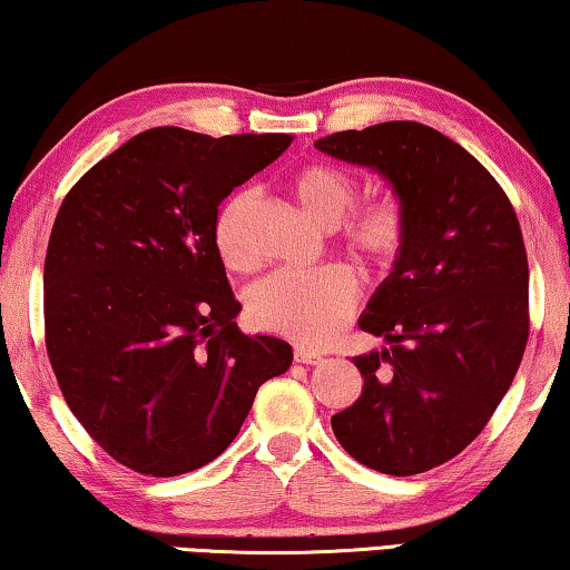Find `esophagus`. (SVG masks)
Returning a JSON list of instances; mask_svg holds the SVG:
<instances>
[{"label":"esophagus","mask_w":570,"mask_h":570,"mask_svg":"<svg viewBox=\"0 0 570 570\" xmlns=\"http://www.w3.org/2000/svg\"><path fill=\"white\" fill-rule=\"evenodd\" d=\"M321 358H323V354L313 352V348L295 346V362H301V364H315V362H321Z\"/></svg>","instance_id":"obj_1"}]
</instances>
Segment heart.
Masks as SVG:
<instances>
[{
    "mask_svg": "<svg viewBox=\"0 0 570 570\" xmlns=\"http://www.w3.org/2000/svg\"><path fill=\"white\" fill-rule=\"evenodd\" d=\"M291 194L315 224L334 229L356 200V180L336 165L313 163L291 175ZM252 208L249 190L234 194L214 216V244L226 267H249L244 222ZM407 242V212L395 196H382L358 208L346 224L344 244L370 269H390ZM356 303V279L346 267L331 265L315 273H279L249 293V315L259 328L301 344H323L344 326Z\"/></svg>",
    "mask_w": 570,
    "mask_h": 570,
    "instance_id": "obj_1",
    "label": "heart"
}]
</instances>
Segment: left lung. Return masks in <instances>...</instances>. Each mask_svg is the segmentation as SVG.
<instances>
[{
    "label": "left lung",
    "instance_id": "obj_1",
    "mask_svg": "<svg viewBox=\"0 0 570 570\" xmlns=\"http://www.w3.org/2000/svg\"><path fill=\"white\" fill-rule=\"evenodd\" d=\"M407 212V242L358 318L387 346L354 356L364 387L331 417L348 456L390 476L441 466L481 433L528 344V255L514 208L474 155L420 121L321 137Z\"/></svg>",
    "mask_w": 570,
    "mask_h": 570
}]
</instances>
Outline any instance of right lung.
Instances as JSON below:
<instances>
[{
	"mask_svg": "<svg viewBox=\"0 0 570 570\" xmlns=\"http://www.w3.org/2000/svg\"><path fill=\"white\" fill-rule=\"evenodd\" d=\"M291 142L155 127L60 206L42 273L52 372L86 433L139 474L212 463L262 382L291 370L287 341L236 326L242 305L214 244L218 204Z\"/></svg>",
	"mask_w": 570,
	"mask_h": 570,
	"instance_id": "add662e5",
	"label": "right lung"
}]
</instances>
